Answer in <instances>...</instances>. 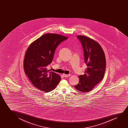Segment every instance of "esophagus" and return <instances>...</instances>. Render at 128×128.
Here are the masks:
<instances>
[{"label":"esophagus","instance_id":"obj_1","mask_svg":"<svg viewBox=\"0 0 128 128\" xmlns=\"http://www.w3.org/2000/svg\"><path fill=\"white\" fill-rule=\"evenodd\" d=\"M63 76L64 77H69V76H70V74H68V75H67V74H63Z\"/></svg>","mask_w":128,"mask_h":128}]
</instances>
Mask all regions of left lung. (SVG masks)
I'll return each mask as SVG.
<instances>
[{"instance_id":"left-lung-1","label":"left lung","mask_w":128,"mask_h":128,"mask_svg":"<svg viewBox=\"0 0 128 128\" xmlns=\"http://www.w3.org/2000/svg\"><path fill=\"white\" fill-rule=\"evenodd\" d=\"M77 37L82 45L87 68L84 75L79 76V83L74 88L81 92H87L103 78L106 68L105 54L101 46L95 40L82 35Z\"/></svg>"}]
</instances>
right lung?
<instances>
[{
    "label": "right lung",
    "mask_w": 128,
    "mask_h": 128,
    "mask_svg": "<svg viewBox=\"0 0 128 128\" xmlns=\"http://www.w3.org/2000/svg\"><path fill=\"white\" fill-rule=\"evenodd\" d=\"M67 39L58 34H46L28 47L25 54L24 68L32 84L39 90L50 92L60 82V76L49 72L47 66L52 61L56 48Z\"/></svg>",
    "instance_id": "1"
}]
</instances>
